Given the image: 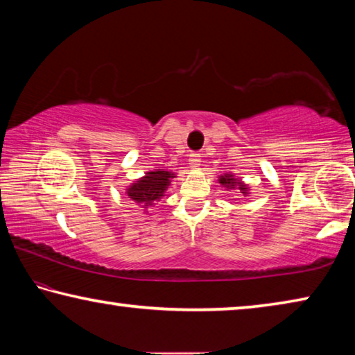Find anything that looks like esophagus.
<instances>
[{
	"label": "esophagus",
	"mask_w": 355,
	"mask_h": 355,
	"mask_svg": "<svg viewBox=\"0 0 355 355\" xmlns=\"http://www.w3.org/2000/svg\"><path fill=\"white\" fill-rule=\"evenodd\" d=\"M189 164L193 167H198L200 164V155L199 153H191L189 155Z\"/></svg>",
	"instance_id": "34e87169"
}]
</instances>
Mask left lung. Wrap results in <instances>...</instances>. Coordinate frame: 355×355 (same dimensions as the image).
Masks as SVG:
<instances>
[{
    "label": "left lung",
    "instance_id": "obj_1",
    "mask_svg": "<svg viewBox=\"0 0 355 355\" xmlns=\"http://www.w3.org/2000/svg\"><path fill=\"white\" fill-rule=\"evenodd\" d=\"M219 183H221L223 187H226L227 189H240L243 196L248 194V187L241 183L240 180L234 178L232 173H224V175L219 177Z\"/></svg>",
    "mask_w": 355,
    "mask_h": 355
}]
</instances>
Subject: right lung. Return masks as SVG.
Here are the masks:
<instances>
[{"label":"right lung","instance_id":"right-lung-1","mask_svg":"<svg viewBox=\"0 0 355 355\" xmlns=\"http://www.w3.org/2000/svg\"><path fill=\"white\" fill-rule=\"evenodd\" d=\"M175 177L173 172L156 168L153 172H147L142 178H139L136 183L128 187L126 194L129 199L136 202L142 208L153 205V202L161 200L166 196V191L171 184V180Z\"/></svg>","mask_w":355,"mask_h":355}]
</instances>
